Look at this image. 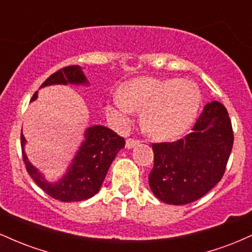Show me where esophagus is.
Returning a JSON list of instances; mask_svg holds the SVG:
<instances>
[{"label":"esophagus","instance_id":"obj_1","mask_svg":"<svg viewBox=\"0 0 252 252\" xmlns=\"http://www.w3.org/2000/svg\"><path fill=\"white\" fill-rule=\"evenodd\" d=\"M138 144H140V141L136 140V138H128L126 142V147L128 149H131V148H134V147L138 146Z\"/></svg>","mask_w":252,"mask_h":252}]
</instances>
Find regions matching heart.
Wrapping results in <instances>:
<instances>
[{"label":"heart","instance_id":"obj_1","mask_svg":"<svg viewBox=\"0 0 252 252\" xmlns=\"http://www.w3.org/2000/svg\"><path fill=\"white\" fill-rule=\"evenodd\" d=\"M200 102V90L189 80L138 78L124 84L109 111L126 122L134 109H142L144 130L158 140H173L189 128Z\"/></svg>","mask_w":252,"mask_h":252}]
</instances>
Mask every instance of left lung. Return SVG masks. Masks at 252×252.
Listing matches in <instances>:
<instances>
[{
	"label": "left lung",
	"mask_w": 252,
	"mask_h": 252,
	"mask_svg": "<svg viewBox=\"0 0 252 252\" xmlns=\"http://www.w3.org/2000/svg\"><path fill=\"white\" fill-rule=\"evenodd\" d=\"M232 146L227 110L217 100L206 104L192 132L175 142L153 143L150 189L169 205L198 200L221 180Z\"/></svg>",
	"instance_id": "left-lung-1"
}]
</instances>
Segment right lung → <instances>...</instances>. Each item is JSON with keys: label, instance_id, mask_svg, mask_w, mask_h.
Segmentation results:
<instances>
[{"label": "right lung", "instance_id": "1", "mask_svg": "<svg viewBox=\"0 0 252 252\" xmlns=\"http://www.w3.org/2000/svg\"><path fill=\"white\" fill-rule=\"evenodd\" d=\"M53 84H88V80L80 66L72 65L54 72L42 83L41 88ZM36 97L37 92L33 94L32 100H35ZM25 143L26 138L21 132L22 158L28 174L43 192L63 202L82 201L98 193L110 164L116 158L117 153L126 146L124 138L111 129L103 126H90L86 129L85 141L78 150L68 172L58 182L50 184L28 161L24 150Z\"/></svg>", "mask_w": 252, "mask_h": 252}]
</instances>
